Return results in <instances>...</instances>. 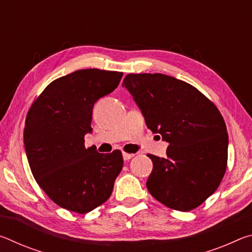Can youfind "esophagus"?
I'll list each match as a JSON object with an SVG mask.
<instances>
[{"label":"esophagus","mask_w":252,"mask_h":252,"mask_svg":"<svg viewBox=\"0 0 252 252\" xmlns=\"http://www.w3.org/2000/svg\"><path fill=\"white\" fill-rule=\"evenodd\" d=\"M122 157H123V159H125L126 161H127V160H130L132 157H133V155H132V153H126V152H123Z\"/></svg>","instance_id":"esophagus-1"}]
</instances>
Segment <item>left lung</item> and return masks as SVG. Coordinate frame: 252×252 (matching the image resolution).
<instances>
[{"label":"left lung","mask_w":252,"mask_h":252,"mask_svg":"<svg viewBox=\"0 0 252 252\" xmlns=\"http://www.w3.org/2000/svg\"><path fill=\"white\" fill-rule=\"evenodd\" d=\"M122 87L133 96L148 129L169 143L167 158L149 155V192L174 210L199 207L227 169L228 133L219 110L198 89L165 74H127Z\"/></svg>","instance_id":"1"}]
</instances>
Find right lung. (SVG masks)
<instances>
[{
  "instance_id": "obj_1",
  "label": "right lung",
  "mask_w": 252,
  "mask_h": 252,
  "mask_svg": "<svg viewBox=\"0 0 252 252\" xmlns=\"http://www.w3.org/2000/svg\"><path fill=\"white\" fill-rule=\"evenodd\" d=\"M123 73L78 70L51 82L30 108L24 148L34 179L66 210L87 213L112 193L123 167L122 153L102 155L84 147L91 133L93 105L114 91Z\"/></svg>"
}]
</instances>
